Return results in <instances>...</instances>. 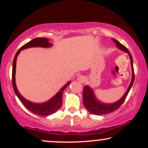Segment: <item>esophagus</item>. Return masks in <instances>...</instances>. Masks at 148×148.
Instances as JSON below:
<instances>
[{"instance_id": "obj_1", "label": "esophagus", "mask_w": 148, "mask_h": 148, "mask_svg": "<svg viewBox=\"0 0 148 148\" xmlns=\"http://www.w3.org/2000/svg\"><path fill=\"white\" fill-rule=\"evenodd\" d=\"M77 80L79 81V82H82L83 83V82H85V81H86V78H85L84 76L80 75L77 77Z\"/></svg>"}]
</instances>
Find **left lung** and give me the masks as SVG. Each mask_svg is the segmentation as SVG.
<instances>
[{
  "label": "left lung",
  "instance_id": "8db88e82",
  "mask_svg": "<svg viewBox=\"0 0 148 148\" xmlns=\"http://www.w3.org/2000/svg\"><path fill=\"white\" fill-rule=\"evenodd\" d=\"M113 42L116 45V47L120 49V50L123 51L129 54L130 60H131V67H132V79H131V82L127 90L125 92L123 96L118 99V101H115L113 103H105L103 101H100L97 98V97L95 94L94 90L90 86L88 85L86 86L84 88V106L86 107V109L88 110L90 113L92 114L95 115H103L107 114V113H111V112L114 111L115 110L118 109V108L123 104L125 99H126L127 95H128L129 92H130L131 88L132 87V85L134 84V67H133V59H132V55L130 54V51H128L125 46H123L121 43H120L118 40L113 39Z\"/></svg>",
  "mask_w": 148,
  "mask_h": 148
}]
</instances>
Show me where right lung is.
Segmentation results:
<instances>
[{
	"instance_id": "1",
	"label": "right lung",
	"mask_w": 148,
	"mask_h": 148,
	"mask_svg": "<svg viewBox=\"0 0 148 148\" xmlns=\"http://www.w3.org/2000/svg\"><path fill=\"white\" fill-rule=\"evenodd\" d=\"M53 45L51 42H49V40L47 38H43V37H38V38H35L33 40H30L28 43H26L23 47L18 50L15 55L14 60H13L12 64V86L14 88V91L19 99L21 102L28 110L31 111L32 113L38 115H42V116H48L56 113L59 108L62 106V97L63 92L65 88L71 84V81H69L64 86L57 92L56 94L53 96L50 99L47 100L45 102L42 103H35L33 101H30L29 100L26 99L25 97L20 94L18 92L17 87L16 85V79H15V75H16V59L18 54L20 53L21 51L24 50V49L33 48V47H42V48H51Z\"/></svg>"
}]
</instances>
